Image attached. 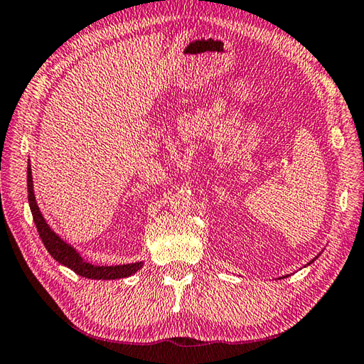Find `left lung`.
Instances as JSON below:
<instances>
[{
	"instance_id": "8db88e82",
	"label": "left lung",
	"mask_w": 364,
	"mask_h": 364,
	"mask_svg": "<svg viewBox=\"0 0 364 364\" xmlns=\"http://www.w3.org/2000/svg\"><path fill=\"white\" fill-rule=\"evenodd\" d=\"M318 256H319V255H318ZM318 256H316L315 259H318ZM315 259H314V260H310V262H309V265H310V264H314V262H315Z\"/></svg>"
}]
</instances>
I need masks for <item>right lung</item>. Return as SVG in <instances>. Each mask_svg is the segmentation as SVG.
I'll return each instance as SVG.
<instances>
[{
  "instance_id": "right-lung-1",
  "label": "right lung",
  "mask_w": 364,
  "mask_h": 364,
  "mask_svg": "<svg viewBox=\"0 0 364 364\" xmlns=\"http://www.w3.org/2000/svg\"><path fill=\"white\" fill-rule=\"evenodd\" d=\"M28 200L29 208L33 217V223L37 226V231L41 237V242L45 243L48 252L53 256L58 264H62L68 268H71L74 273H77L82 277L95 279V281H109V279H122L130 277L138 269L142 268L144 262H134V264H124V265H92L80 256V252L75 250L73 245L66 243L60 235L50 230V226L45 220L43 214L40 213L37 205L36 193H33V181L31 172V163L28 161Z\"/></svg>"
}]
</instances>
